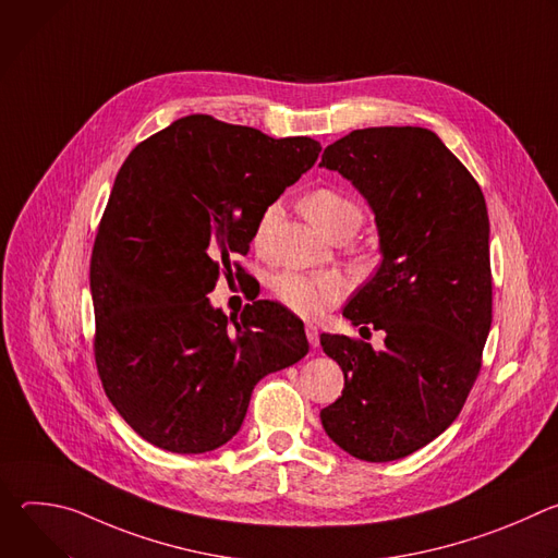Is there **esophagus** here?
Listing matches in <instances>:
<instances>
[{
    "mask_svg": "<svg viewBox=\"0 0 558 558\" xmlns=\"http://www.w3.org/2000/svg\"><path fill=\"white\" fill-rule=\"evenodd\" d=\"M306 340H308V344L313 347V349H317L320 347V333H317V327H313V325H306Z\"/></svg>",
    "mask_w": 558,
    "mask_h": 558,
    "instance_id": "1",
    "label": "esophagus"
}]
</instances>
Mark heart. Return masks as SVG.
Returning a JSON list of instances; mask_svg holds the SVG:
<instances>
[{
    "mask_svg": "<svg viewBox=\"0 0 558 558\" xmlns=\"http://www.w3.org/2000/svg\"><path fill=\"white\" fill-rule=\"evenodd\" d=\"M302 207L308 216V220L325 231L327 235H333L342 227H360L362 222V207L344 192L336 187H315L311 190ZM280 205L271 203L263 209L256 229H254V245L258 250L265 247L267 238L278 220ZM271 291L276 300L289 308L295 315L302 317H317L327 308L338 304L347 293V280L340 274H295L284 271L274 278Z\"/></svg>",
    "mask_w": 558,
    "mask_h": 558,
    "instance_id": "heart-1",
    "label": "heart"
}]
</instances>
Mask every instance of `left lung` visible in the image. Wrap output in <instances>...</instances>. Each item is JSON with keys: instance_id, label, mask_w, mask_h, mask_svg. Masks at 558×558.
Wrapping results in <instances>:
<instances>
[{"instance_id": "8db88e82", "label": "left lung", "mask_w": 558, "mask_h": 558, "mask_svg": "<svg viewBox=\"0 0 558 558\" xmlns=\"http://www.w3.org/2000/svg\"><path fill=\"white\" fill-rule=\"evenodd\" d=\"M320 168L368 201L381 265L349 300L351 325L384 331V351L323 333L344 373L323 409L327 435L362 461L409 457L461 413L493 325L484 192L426 128H364L331 143Z\"/></svg>"}]
</instances>
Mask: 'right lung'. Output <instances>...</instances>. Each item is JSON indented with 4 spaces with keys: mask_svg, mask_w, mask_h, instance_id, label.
I'll return each mask as SVG.
<instances>
[{
    "mask_svg": "<svg viewBox=\"0 0 558 558\" xmlns=\"http://www.w3.org/2000/svg\"><path fill=\"white\" fill-rule=\"evenodd\" d=\"M320 149L308 136L190 114L125 158L90 260L95 362L145 441L179 454L220 448L241 430L254 386L308 353L302 320L282 304L256 300L227 317L207 293Z\"/></svg>",
    "mask_w": 558,
    "mask_h": 558,
    "instance_id": "right-lung-1",
    "label": "right lung"
}]
</instances>
